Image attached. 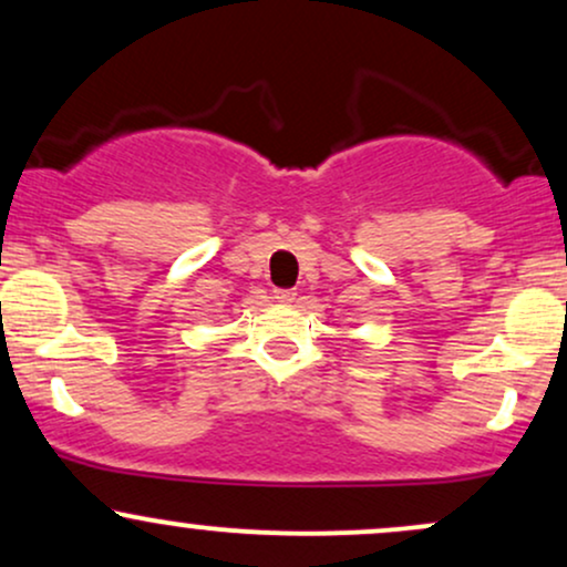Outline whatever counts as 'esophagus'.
<instances>
[{"mask_svg":"<svg viewBox=\"0 0 567 567\" xmlns=\"http://www.w3.org/2000/svg\"><path fill=\"white\" fill-rule=\"evenodd\" d=\"M275 298L279 303H292L296 301V290H285V288H277L275 290Z\"/></svg>","mask_w":567,"mask_h":567,"instance_id":"1","label":"esophagus"}]
</instances>
